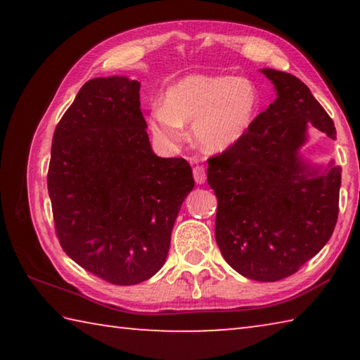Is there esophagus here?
Listing matches in <instances>:
<instances>
[{
    "instance_id": "obj_1",
    "label": "esophagus",
    "mask_w": 360,
    "mask_h": 360,
    "mask_svg": "<svg viewBox=\"0 0 360 360\" xmlns=\"http://www.w3.org/2000/svg\"><path fill=\"white\" fill-rule=\"evenodd\" d=\"M193 179L197 184H203V182L206 181V172L203 167H195L193 168Z\"/></svg>"
}]
</instances>
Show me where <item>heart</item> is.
I'll list each match as a JSON object with an SVG mask.
<instances>
[{"instance_id":"b5f03b06","label":"heart","mask_w":360,"mask_h":360,"mask_svg":"<svg viewBox=\"0 0 360 360\" xmlns=\"http://www.w3.org/2000/svg\"><path fill=\"white\" fill-rule=\"evenodd\" d=\"M259 92L248 79L191 75L169 85L163 106L150 109L148 124L158 141L173 148L184 139L182 125H193V141L210 154L238 144L259 109Z\"/></svg>"}]
</instances>
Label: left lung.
<instances>
[{"instance_id":"obj_1","label":"left lung","mask_w":360,"mask_h":360,"mask_svg":"<svg viewBox=\"0 0 360 360\" xmlns=\"http://www.w3.org/2000/svg\"><path fill=\"white\" fill-rule=\"evenodd\" d=\"M276 100L233 148L208 158L217 197L216 241L227 264L249 279L279 281L330 240L338 219L341 167L324 174L298 155L308 127L337 138L333 120L300 79L264 68Z\"/></svg>"}]
</instances>
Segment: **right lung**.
<instances>
[{"instance_id": "add662e5", "label": "right lung", "mask_w": 360, "mask_h": 360, "mask_svg": "<svg viewBox=\"0 0 360 360\" xmlns=\"http://www.w3.org/2000/svg\"><path fill=\"white\" fill-rule=\"evenodd\" d=\"M139 106L138 81L85 82L53 131L47 173L63 251L117 285L143 283L163 266L195 186L187 160L152 152Z\"/></svg>"}]
</instances>
